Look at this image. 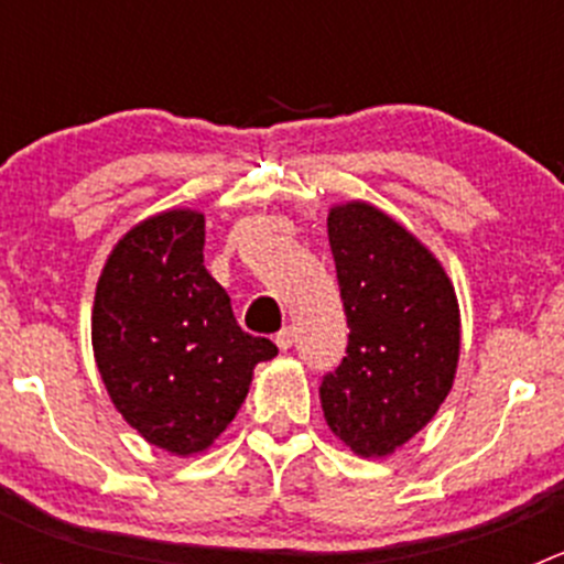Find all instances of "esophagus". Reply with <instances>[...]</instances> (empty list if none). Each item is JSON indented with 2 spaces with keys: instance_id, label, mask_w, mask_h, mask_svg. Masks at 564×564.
Listing matches in <instances>:
<instances>
[{
  "instance_id": "1",
  "label": "esophagus",
  "mask_w": 564,
  "mask_h": 564,
  "mask_svg": "<svg viewBox=\"0 0 564 564\" xmlns=\"http://www.w3.org/2000/svg\"><path fill=\"white\" fill-rule=\"evenodd\" d=\"M294 338H297V329L292 327V324H289V327H283L281 333L275 335V344H278V349H292V344H294Z\"/></svg>"
}]
</instances>
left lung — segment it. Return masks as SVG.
<instances>
[{"mask_svg":"<svg viewBox=\"0 0 564 564\" xmlns=\"http://www.w3.org/2000/svg\"><path fill=\"white\" fill-rule=\"evenodd\" d=\"M349 346L322 379L324 420L362 458L406 445L440 412L460 351L456 289L434 253L366 202L327 215Z\"/></svg>","mask_w":564,"mask_h":564,"instance_id":"1","label":"left lung"}]
</instances>
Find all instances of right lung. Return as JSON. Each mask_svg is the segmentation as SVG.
<instances>
[{"label":"right lung","mask_w":564,"mask_h":564,"mask_svg":"<svg viewBox=\"0 0 564 564\" xmlns=\"http://www.w3.org/2000/svg\"><path fill=\"white\" fill-rule=\"evenodd\" d=\"M93 349L124 423L174 456L202 453L278 346L237 324L204 267V215L169 209L128 231L95 289Z\"/></svg>","instance_id":"1"}]
</instances>
